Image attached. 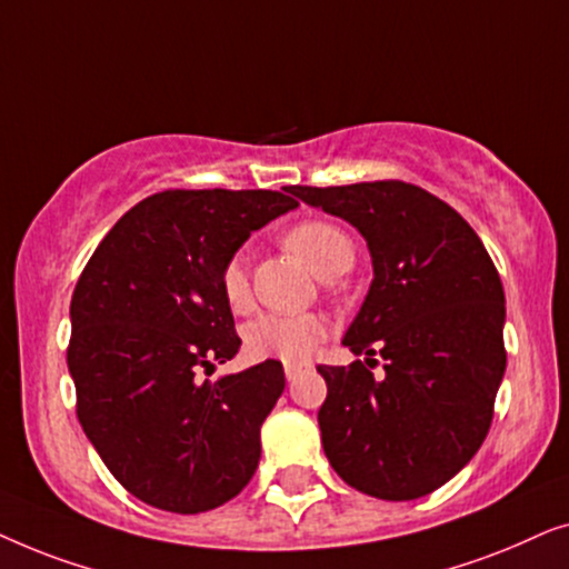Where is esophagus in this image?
<instances>
[{"mask_svg":"<svg viewBox=\"0 0 569 569\" xmlns=\"http://www.w3.org/2000/svg\"><path fill=\"white\" fill-rule=\"evenodd\" d=\"M308 365H292V362H287L284 365V376H287V380H290V383H295V380L300 378V372L306 370Z\"/></svg>","mask_w":569,"mask_h":569,"instance_id":"34e87169","label":"esophagus"}]
</instances>
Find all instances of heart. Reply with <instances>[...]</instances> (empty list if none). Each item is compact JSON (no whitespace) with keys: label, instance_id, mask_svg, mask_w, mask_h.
I'll use <instances>...</instances> for the list:
<instances>
[{"label":"heart","instance_id":"obj_1","mask_svg":"<svg viewBox=\"0 0 569 569\" xmlns=\"http://www.w3.org/2000/svg\"><path fill=\"white\" fill-rule=\"evenodd\" d=\"M287 246L316 271L318 277L331 274L341 267H352L355 246L337 224L308 220L287 232ZM222 295L232 310L251 306V284H248V263L243 253H236L222 269ZM329 333L326 318L316 313H263L246 326L243 341L253 360L306 362Z\"/></svg>","mask_w":569,"mask_h":569}]
</instances>
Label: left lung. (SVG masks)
Returning <instances> with one entry per match:
<instances>
[{"label":"left lung","instance_id":"8db88e82","mask_svg":"<svg viewBox=\"0 0 569 569\" xmlns=\"http://www.w3.org/2000/svg\"><path fill=\"white\" fill-rule=\"evenodd\" d=\"M365 238L372 282L341 345L362 360L318 365L321 442L333 471L378 500H417L471 461L505 376V292L471 224L403 181L287 186Z\"/></svg>","mask_w":569,"mask_h":569}]
</instances>
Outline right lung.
<instances>
[{
	"label": "right lung",
	"instance_id": "1",
	"mask_svg": "<svg viewBox=\"0 0 569 569\" xmlns=\"http://www.w3.org/2000/svg\"><path fill=\"white\" fill-rule=\"evenodd\" d=\"M287 193L147 197L100 240L74 287L67 365L77 417L108 471L152 508H220L259 466L282 362L204 383L197 372L236 357L222 269L253 230L298 207Z\"/></svg>",
	"mask_w": 569,
	"mask_h": 569
}]
</instances>
